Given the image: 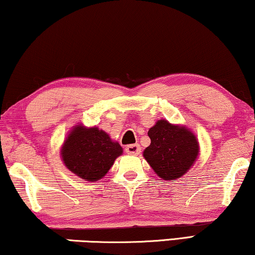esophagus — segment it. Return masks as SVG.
<instances>
[{"label": "esophagus", "instance_id": "1", "mask_svg": "<svg viewBox=\"0 0 255 255\" xmlns=\"http://www.w3.org/2000/svg\"><path fill=\"white\" fill-rule=\"evenodd\" d=\"M140 145L139 144H132V145H128L127 147H125V152L128 153V154H131V155H138L139 153H140Z\"/></svg>", "mask_w": 255, "mask_h": 255}]
</instances>
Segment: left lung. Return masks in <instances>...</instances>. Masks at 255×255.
<instances>
[{
  "mask_svg": "<svg viewBox=\"0 0 255 255\" xmlns=\"http://www.w3.org/2000/svg\"><path fill=\"white\" fill-rule=\"evenodd\" d=\"M151 145L144 151V158L163 180L181 177L194 165L198 155L197 139L186 128L158 121L148 130Z\"/></svg>",
  "mask_w": 255,
  "mask_h": 255,
  "instance_id": "obj_1",
  "label": "left lung"
}]
</instances>
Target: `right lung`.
Wrapping results in <instances>:
<instances>
[{"mask_svg":"<svg viewBox=\"0 0 255 255\" xmlns=\"http://www.w3.org/2000/svg\"><path fill=\"white\" fill-rule=\"evenodd\" d=\"M123 152L121 145L97 128L78 125L68 134L61 149L66 167L87 181L100 180Z\"/></svg>","mask_w":255,"mask_h":255,"instance_id":"obj_1","label":"right lung"}]
</instances>
